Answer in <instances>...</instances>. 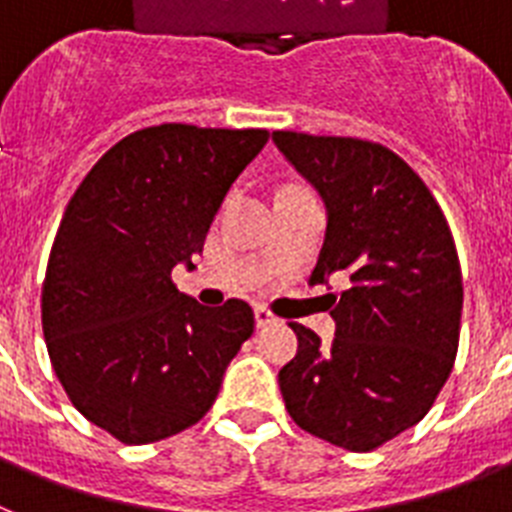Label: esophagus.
I'll use <instances>...</instances> for the list:
<instances>
[{
  "mask_svg": "<svg viewBox=\"0 0 512 512\" xmlns=\"http://www.w3.org/2000/svg\"><path fill=\"white\" fill-rule=\"evenodd\" d=\"M270 322H276V317L270 315L265 307H255V325H257V328H265V325H270Z\"/></svg>",
  "mask_w": 512,
  "mask_h": 512,
  "instance_id": "esophagus-1",
  "label": "esophagus"
}]
</instances>
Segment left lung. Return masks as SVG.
<instances>
[{
    "mask_svg": "<svg viewBox=\"0 0 512 512\" xmlns=\"http://www.w3.org/2000/svg\"><path fill=\"white\" fill-rule=\"evenodd\" d=\"M320 192L328 229L309 283L349 278L333 296L336 338L291 322L296 356L278 372L291 419L367 453L432 409L458 351L461 263L440 205L409 163L356 137L273 132Z\"/></svg>",
    "mask_w": 512,
    "mask_h": 512,
    "instance_id": "1",
    "label": "left lung"
}]
</instances>
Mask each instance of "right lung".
Returning <instances> with one entry per match:
<instances>
[{
	"label": "right lung",
	"instance_id": "right-lung-1",
	"mask_svg": "<svg viewBox=\"0 0 512 512\" xmlns=\"http://www.w3.org/2000/svg\"><path fill=\"white\" fill-rule=\"evenodd\" d=\"M265 143L268 130L145 127L106 150L67 203L41 291L46 349L72 406L124 445L200 422L255 330L247 302L203 307L171 270L195 268Z\"/></svg>",
	"mask_w": 512,
	"mask_h": 512
}]
</instances>
